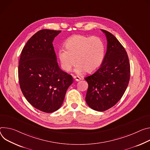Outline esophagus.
I'll return each instance as SVG.
<instances>
[{
    "label": "esophagus",
    "instance_id": "esophagus-1",
    "mask_svg": "<svg viewBox=\"0 0 150 150\" xmlns=\"http://www.w3.org/2000/svg\"><path fill=\"white\" fill-rule=\"evenodd\" d=\"M74 79H75V80L76 81H80V80H81V78L80 77H79V76H74Z\"/></svg>",
    "mask_w": 150,
    "mask_h": 150
}]
</instances>
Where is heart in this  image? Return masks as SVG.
Segmentation results:
<instances>
[{"mask_svg": "<svg viewBox=\"0 0 150 150\" xmlns=\"http://www.w3.org/2000/svg\"><path fill=\"white\" fill-rule=\"evenodd\" d=\"M65 46L66 50H59L58 58L61 67L65 71H70L77 61L78 64L75 69L77 73L85 70L92 73L103 62L105 45L99 37L73 36L66 41Z\"/></svg>", "mask_w": 150, "mask_h": 150, "instance_id": "obj_1", "label": "heart"}]
</instances>
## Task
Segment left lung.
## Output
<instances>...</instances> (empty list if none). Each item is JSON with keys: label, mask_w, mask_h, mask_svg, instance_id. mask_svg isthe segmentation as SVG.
<instances>
[{"label": "left lung", "mask_w": 150, "mask_h": 150, "mask_svg": "<svg viewBox=\"0 0 150 150\" xmlns=\"http://www.w3.org/2000/svg\"><path fill=\"white\" fill-rule=\"evenodd\" d=\"M101 30L107 38L106 54L100 67L85 79L88 83L86 102L98 111L107 110L117 104L130 79V64L125 49L111 33Z\"/></svg>", "instance_id": "obj_1"}]
</instances>
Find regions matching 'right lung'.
Instances as JSON below:
<instances>
[{
    "label": "right lung",
    "instance_id": "1",
    "mask_svg": "<svg viewBox=\"0 0 150 150\" xmlns=\"http://www.w3.org/2000/svg\"><path fill=\"white\" fill-rule=\"evenodd\" d=\"M60 30L43 29L38 31L22 50L18 65L21 90L27 101L45 112L58 110L73 77L58 66L53 46Z\"/></svg>",
    "mask_w": 150,
    "mask_h": 150
}]
</instances>
